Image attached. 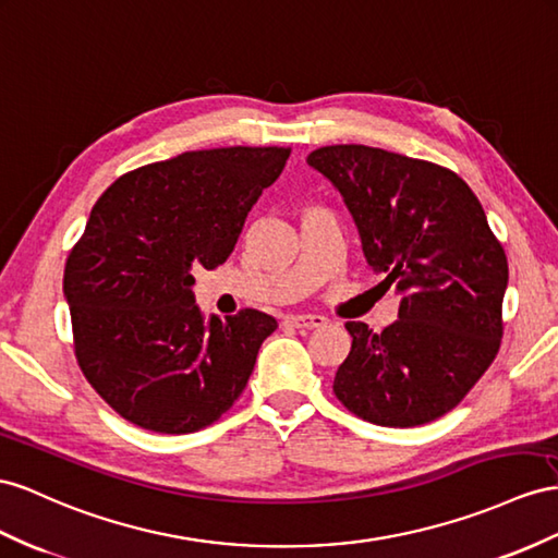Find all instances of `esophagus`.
Listing matches in <instances>:
<instances>
[{"label":"esophagus","mask_w":558,"mask_h":558,"mask_svg":"<svg viewBox=\"0 0 558 558\" xmlns=\"http://www.w3.org/2000/svg\"><path fill=\"white\" fill-rule=\"evenodd\" d=\"M284 320L292 327H302V330H313V327H323L327 323L325 316H288Z\"/></svg>","instance_id":"obj_1"}]
</instances>
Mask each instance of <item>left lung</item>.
Masks as SVG:
<instances>
[{
  "instance_id": "1",
  "label": "left lung",
  "mask_w": 558,
  "mask_h": 558,
  "mask_svg": "<svg viewBox=\"0 0 558 558\" xmlns=\"http://www.w3.org/2000/svg\"><path fill=\"white\" fill-rule=\"evenodd\" d=\"M359 226L381 284L403 294L398 320L353 337L335 396L379 426L434 422L490 367L502 341L507 254L474 191L454 171L381 148L341 143L308 153Z\"/></svg>"
}]
</instances>
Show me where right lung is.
<instances>
[{
  "instance_id": "obj_1",
  "label": "right lung",
  "mask_w": 558,
  "mask_h": 558,
  "mask_svg": "<svg viewBox=\"0 0 558 558\" xmlns=\"http://www.w3.org/2000/svg\"><path fill=\"white\" fill-rule=\"evenodd\" d=\"M288 157L278 146L191 150L126 171L98 197L63 292L82 373L126 422L193 434L245 391L278 323L256 308L205 323L193 270L228 259Z\"/></svg>"
}]
</instances>
